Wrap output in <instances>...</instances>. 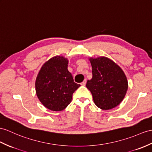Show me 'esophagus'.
Here are the masks:
<instances>
[{
    "label": "esophagus",
    "instance_id": "1",
    "mask_svg": "<svg viewBox=\"0 0 152 152\" xmlns=\"http://www.w3.org/2000/svg\"><path fill=\"white\" fill-rule=\"evenodd\" d=\"M86 79H84V81L83 83H81V85H82V86H85V85H86Z\"/></svg>",
    "mask_w": 152,
    "mask_h": 152
}]
</instances>
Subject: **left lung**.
<instances>
[{"label": "left lung", "mask_w": 152, "mask_h": 152, "mask_svg": "<svg viewBox=\"0 0 152 152\" xmlns=\"http://www.w3.org/2000/svg\"><path fill=\"white\" fill-rule=\"evenodd\" d=\"M92 79L86 87L95 105L102 110H111L119 105L128 90V80L123 70L110 59L101 57L90 58Z\"/></svg>", "instance_id": "obj_1"}]
</instances>
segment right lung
Segmentation results:
<instances>
[{"instance_id": "add662e5", "label": "right lung", "mask_w": 152, "mask_h": 152, "mask_svg": "<svg viewBox=\"0 0 152 152\" xmlns=\"http://www.w3.org/2000/svg\"><path fill=\"white\" fill-rule=\"evenodd\" d=\"M68 61L61 56L50 58L44 64L35 82L37 95L42 104L50 110H64L72 95L80 85L74 82L68 70Z\"/></svg>"}]
</instances>
